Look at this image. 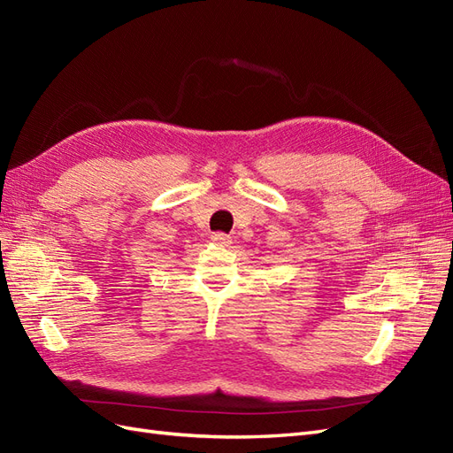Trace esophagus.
<instances>
[{
	"mask_svg": "<svg viewBox=\"0 0 453 453\" xmlns=\"http://www.w3.org/2000/svg\"><path fill=\"white\" fill-rule=\"evenodd\" d=\"M211 240H213L217 245H230V243H232L230 236L223 234V232H215V234H211Z\"/></svg>",
	"mask_w": 453,
	"mask_h": 453,
	"instance_id": "obj_1",
	"label": "esophagus"
}]
</instances>
